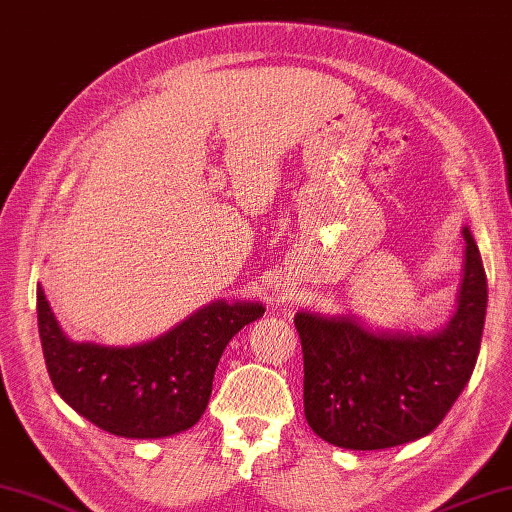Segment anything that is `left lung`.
<instances>
[{"instance_id":"obj_1","label":"left lung","mask_w":512,"mask_h":512,"mask_svg":"<svg viewBox=\"0 0 512 512\" xmlns=\"http://www.w3.org/2000/svg\"><path fill=\"white\" fill-rule=\"evenodd\" d=\"M457 309L433 333L373 331L356 316L298 311L305 417L322 440L380 451L429 435L471 380L486 318V271L464 227Z\"/></svg>"}]
</instances>
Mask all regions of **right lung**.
I'll use <instances>...</instances> for the list:
<instances>
[{"label":"right lung","instance_id":"add662e5","mask_svg":"<svg viewBox=\"0 0 512 512\" xmlns=\"http://www.w3.org/2000/svg\"><path fill=\"white\" fill-rule=\"evenodd\" d=\"M265 314L252 300H216L163 336L106 347L72 342L37 285V322L52 387L99 429L132 440H159L194 426L212 395L227 342Z\"/></svg>","mask_w":512,"mask_h":512}]
</instances>
